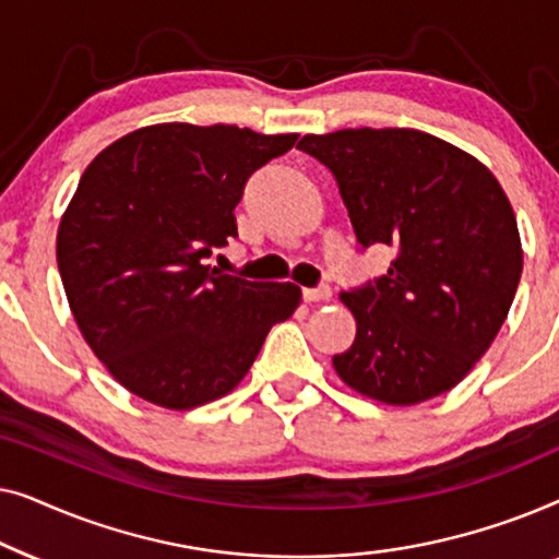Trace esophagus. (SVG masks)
<instances>
[{
  "label": "esophagus",
  "mask_w": 559,
  "mask_h": 559,
  "mask_svg": "<svg viewBox=\"0 0 559 559\" xmlns=\"http://www.w3.org/2000/svg\"><path fill=\"white\" fill-rule=\"evenodd\" d=\"M302 297L308 302H325L331 300V287L323 285V287H305L302 289Z\"/></svg>",
  "instance_id": "34e87169"
}]
</instances>
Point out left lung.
Here are the masks:
<instances>
[{
  "label": "left lung",
  "mask_w": 559,
  "mask_h": 559,
  "mask_svg": "<svg viewBox=\"0 0 559 559\" xmlns=\"http://www.w3.org/2000/svg\"><path fill=\"white\" fill-rule=\"evenodd\" d=\"M297 147L333 173L358 243L394 249L384 277L341 293L356 338L333 356L338 377L394 407L450 392L501 331L522 277L499 180L417 129L305 134Z\"/></svg>",
  "instance_id": "left-lung-1"
}]
</instances>
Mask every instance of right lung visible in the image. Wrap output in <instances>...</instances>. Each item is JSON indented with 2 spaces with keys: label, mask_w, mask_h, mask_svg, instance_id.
<instances>
[{
  "label": "right lung",
  "mask_w": 559,
  "mask_h": 559,
  "mask_svg": "<svg viewBox=\"0 0 559 559\" xmlns=\"http://www.w3.org/2000/svg\"><path fill=\"white\" fill-rule=\"evenodd\" d=\"M297 134L142 127L98 152L60 218L58 270L79 331L114 379L165 409L231 392L300 287L205 264L236 236L243 186Z\"/></svg>",
  "instance_id": "add662e5"
}]
</instances>
